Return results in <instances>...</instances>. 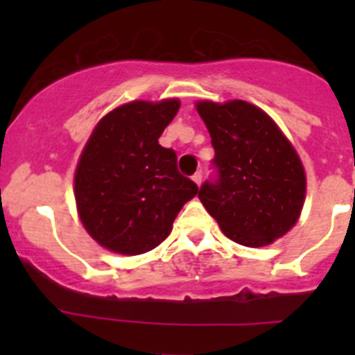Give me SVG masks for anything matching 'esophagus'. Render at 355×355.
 Wrapping results in <instances>:
<instances>
[{"mask_svg":"<svg viewBox=\"0 0 355 355\" xmlns=\"http://www.w3.org/2000/svg\"><path fill=\"white\" fill-rule=\"evenodd\" d=\"M192 180H194L198 185H200V182H202V171H198V173L192 177Z\"/></svg>","mask_w":355,"mask_h":355,"instance_id":"1","label":"esophagus"}]
</instances>
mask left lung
<instances>
[{
	"label": "left lung",
	"instance_id": "8db88e82",
	"mask_svg": "<svg viewBox=\"0 0 355 355\" xmlns=\"http://www.w3.org/2000/svg\"><path fill=\"white\" fill-rule=\"evenodd\" d=\"M196 108L214 148L216 178L199 189L207 213L241 245L263 247L284 237L306 199V173L293 146L247 101H199Z\"/></svg>",
	"mask_w": 355,
	"mask_h": 355
}]
</instances>
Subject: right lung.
<instances>
[{
    "instance_id": "add662e5",
    "label": "right lung",
    "mask_w": 355,
    "mask_h": 355,
    "mask_svg": "<svg viewBox=\"0 0 355 355\" xmlns=\"http://www.w3.org/2000/svg\"><path fill=\"white\" fill-rule=\"evenodd\" d=\"M180 108L178 99L132 101L99 120L77 170L75 200L87 234L113 252L137 256L170 235L198 185L157 139Z\"/></svg>"
}]
</instances>
